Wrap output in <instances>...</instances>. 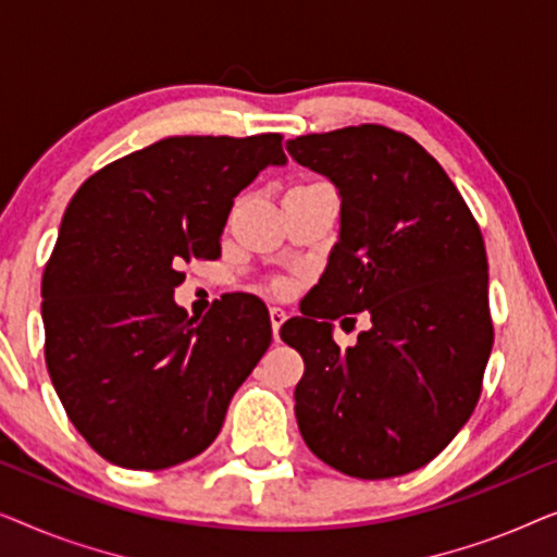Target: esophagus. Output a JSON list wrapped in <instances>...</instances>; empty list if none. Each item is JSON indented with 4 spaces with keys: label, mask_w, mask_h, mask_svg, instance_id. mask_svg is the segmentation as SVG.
I'll return each instance as SVG.
<instances>
[{
    "label": "esophagus",
    "mask_w": 557,
    "mask_h": 557,
    "mask_svg": "<svg viewBox=\"0 0 557 557\" xmlns=\"http://www.w3.org/2000/svg\"><path fill=\"white\" fill-rule=\"evenodd\" d=\"M269 317H271V330H273V339H278V330H281V324L286 322V311H284V309H278V307H271Z\"/></svg>",
    "instance_id": "obj_1"
}]
</instances>
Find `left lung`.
I'll return each mask as SVG.
<instances>
[{"instance_id":"1","label":"left lung","mask_w":557,"mask_h":557,"mask_svg":"<svg viewBox=\"0 0 557 557\" xmlns=\"http://www.w3.org/2000/svg\"><path fill=\"white\" fill-rule=\"evenodd\" d=\"M286 151L339 193L326 269L281 326L304 357L299 431L342 474H408L451 444L482 393L494 342L482 231L444 166L393 128L296 136ZM360 310L371 330L339 350L331 319Z\"/></svg>"}]
</instances>
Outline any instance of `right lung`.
Masks as SVG:
<instances>
[{"label": "right lung", "instance_id": "right-lung-1", "mask_svg": "<svg viewBox=\"0 0 557 557\" xmlns=\"http://www.w3.org/2000/svg\"><path fill=\"white\" fill-rule=\"evenodd\" d=\"M278 134L170 136L81 185L42 276L45 362L81 436L126 469L202 454L271 345L269 309L231 296L200 319L180 265L218 258L240 189L284 166Z\"/></svg>", "mask_w": 557, "mask_h": 557}]
</instances>
